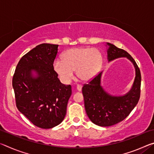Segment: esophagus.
I'll return each instance as SVG.
<instances>
[{
	"mask_svg": "<svg viewBox=\"0 0 154 154\" xmlns=\"http://www.w3.org/2000/svg\"><path fill=\"white\" fill-rule=\"evenodd\" d=\"M82 89V86L81 85H77V90L79 91V92H81Z\"/></svg>",
	"mask_w": 154,
	"mask_h": 154,
	"instance_id": "obj_1",
	"label": "esophagus"
}]
</instances>
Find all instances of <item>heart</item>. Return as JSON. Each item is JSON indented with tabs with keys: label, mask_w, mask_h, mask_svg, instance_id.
Masks as SVG:
<instances>
[{
	"label": "heart",
	"mask_w": 154,
	"mask_h": 154,
	"mask_svg": "<svg viewBox=\"0 0 154 154\" xmlns=\"http://www.w3.org/2000/svg\"><path fill=\"white\" fill-rule=\"evenodd\" d=\"M103 56L97 49L82 47L68 49L62 55V60H56L53 63L54 71L64 83H69L75 71L82 82L92 80L100 71Z\"/></svg>",
	"instance_id": "1"
}]
</instances>
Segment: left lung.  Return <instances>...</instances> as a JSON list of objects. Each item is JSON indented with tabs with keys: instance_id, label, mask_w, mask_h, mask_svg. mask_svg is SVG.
Here are the masks:
<instances>
[{
	"instance_id": "obj_1",
	"label": "left lung",
	"mask_w": 154,
	"mask_h": 154,
	"mask_svg": "<svg viewBox=\"0 0 154 154\" xmlns=\"http://www.w3.org/2000/svg\"><path fill=\"white\" fill-rule=\"evenodd\" d=\"M105 45L108 62L126 58L134 67L135 78L130 90L124 95H112L104 89L101 85L103 71L83 86L85 109L88 118L94 124L103 127L118 124L128 116L139 102L141 82L140 70L132 57L113 44L106 43Z\"/></svg>"
}]
</instances>
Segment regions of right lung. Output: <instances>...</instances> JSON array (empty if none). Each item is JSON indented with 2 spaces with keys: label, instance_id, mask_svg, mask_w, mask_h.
<instances>
[{
  "label": "right lung",
  "instance_id": "obj_1",
  "mask_svg": "<svg viewBox=\"0 0 154 154\" xmlns=\"http://www.w3.org/2000/svg\"><path fill=\"white\" fill-rule=\"evenodd\" d=\"M58 45L43 43L20 59L13 77L18 110L36 126H58L66 113L71 86L60 82L53 63Z\"/></svg>",
  "mask_w": 154,
  "mask_h": 154
}]
</instances>
